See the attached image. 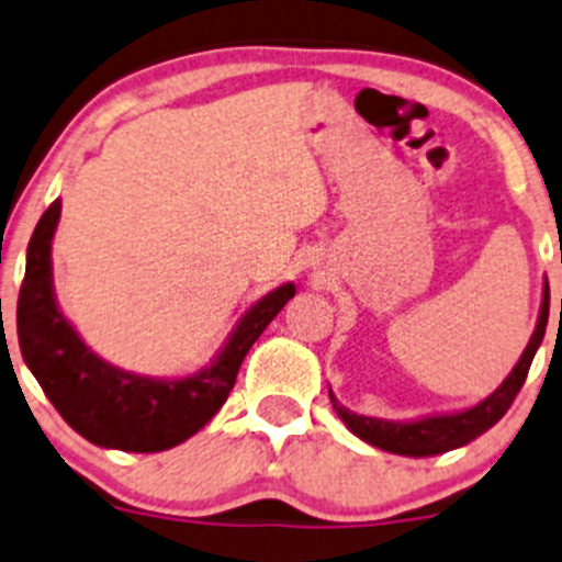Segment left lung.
<instances>
[{
	"mask_svg": "<svg viewBox=\"0 0 562 562\" xmlns=\"http://www.w3.org/2000/svg\"><path fill=\"white\" fill-rule=\"evenodd\" d=\"M549 321V282H543V296H541V313H538L536 331H532L530 342L521 351L519 362L508 373V379L497 386L488 397H483L475 406L464 408V412H448V414H428V417L417 419H381V417H362L357 412H348L346 406L337 403L331 395V406H335L337 417L346 423L348 431L359 437L362 442L373 445V448L386 450L395 456H412V459H426V456L448 453V450L464 448L472 439L486 434L488 428L497 426L503 414L508 412L514 397L519 395L521 384L527 379L532 357H536L538 346L543 340Z\"/></svg>",
	"mask_w": 562,
	"mask_h": 562,
	"instance_id": "obj_1",
	"label": "left lung"
}]
</instances>
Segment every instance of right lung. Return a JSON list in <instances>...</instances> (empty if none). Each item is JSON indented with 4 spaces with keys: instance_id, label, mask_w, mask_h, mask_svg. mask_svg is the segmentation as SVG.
<instances>
[{
    "instance_id": "right-lung-1",
    "label": "right lung",
    "mask_w": 562,
    "mask_h": 562,
    "mask_svg": "<svg viewBox=\"0 0 562 562\" xmlns=\"http://www.w3.org/2000/svg\"><path fill=\"white\" fill-rule=\"evenodd\" d=\"M59 211L63 203L54 200L26 247V271L15 313L26 368L65 423L98 448L159 453L187 442L220 412L247 351L288 299H293L296 288L285 282L258 299L211 364L198 373L183 379L128 373L98 357L59 310L52 277V241Z\"/></svg>"
}]
</instances>
